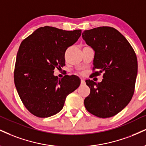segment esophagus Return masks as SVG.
Listing matches in <instances>:
<instances>
[{"label": "esophagus", "mask_w": 146, "mask_h": 146, "mask_svg": "<svg viewBox=\"0 0 146 146\" xmlns=\"http://www.w3.org/2000/svg\"><path fill=\"white\" fill-rule=\"evenodd\" d=\"M81 84H85V81H84V79H81Z\"/></svg>", "instance_id": "obj_1"}]
</instances>
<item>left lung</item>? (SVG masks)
Here are the masks:
<instances>
[{"label":"left lung","instance_id":"obj_1","mask_svg":"<svg viewBox=\"0 0 146 146\" xmlns=\"http://www.w3.org/2000/svg\"><path fill=\"white\" fill-rule=\"evenodd\" d=\"M82 37L95 52L92 75L99 76L103 73L101 82L86 81L90 93L84 100L85 108L99 117H112L129 104L134 94L136 54L123 35L110 26L84 31Z\"/></svg>","mask_w":146,"mask_h":146}]
</instances>
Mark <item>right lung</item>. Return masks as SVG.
Wrapping results in <instances>:
<instances>
[{
	"instance_id": "right-lung-1",
	"label": "right lung",
	"mask_w": 146,
	"mask_h": 146,
	"mask_svg": "<svg viewBox=\"0 0 146 146\" xmlns=\"http://www.w3.org/2000/svg\"><path fill=\"white\" fill-rule=\"evenodd\" d=\"M81 34V30L63 31L44 26L21 43L14 83L23 104L35 116L47 117L58 113L66 96L80 86L76 76L65 75L59 80L54 75V70L65 65L66 49L78 41Z\"/></svg>"
}]
</instances>
